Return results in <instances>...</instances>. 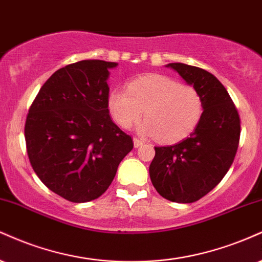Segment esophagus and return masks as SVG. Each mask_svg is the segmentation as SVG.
<instances>
[{
  "label": "esophagus",
  "instance_id": "esophagus-1",
  "mask_svg": "<svg viewBox=\"0 0 262 262\" xmlns=\"http://www.w3.org/2000/svg\"><path fill=\"white\" fill-rule=\"evenodd\" d=\"M134 144H135V147H136V148H138V147H141L142 144H144V141L141 140V138L135 137L134 138Z\"/></svg>",
  "mask_w": 262,
  "mask_h": 262
}]
</instances>
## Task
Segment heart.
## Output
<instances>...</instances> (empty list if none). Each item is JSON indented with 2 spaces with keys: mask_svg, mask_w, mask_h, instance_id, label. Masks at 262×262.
Returning <instances> with one entry per match:
<instances>
[{
  "mask_svg": "<svg viewBox=\"0 0 262 262\" xmlns=\"http://www.w3.org/2000/svg\"><path fill=\"white\" fill-rule=\"evenodd\" d=\"M107 107L116 124L124 128L136 124L144 112L147 120L141 130L165 143L190 136L204 114V101L195 88L162 75L132 79L127 91L114 89Z\"/></svg>",
  "mask_w": 262,
  "mask_h": 262,
  "instance_id": "1",
  "label": "heart"
}]
</instances>
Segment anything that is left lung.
<instances>
[{
    "mask_svg": "<svg viewBox=\"0 0 262 262\" xmlns=\"http://www.w3.org/2000/svg\"><path fill=\"white\" fill-rule=\"evenodd\" d=\"M201 95L204 114L196 130L173 146L155 147L149 177L161 196L191 204L214 189L229 170L241 138V118L224 85L207 71L167 64Z\"/></svg>",
    "mask_w": 262,
    "mask_h": 262,
    "instance_id": "left-lung-1",
    "label": "left lung"
}]
</instances>
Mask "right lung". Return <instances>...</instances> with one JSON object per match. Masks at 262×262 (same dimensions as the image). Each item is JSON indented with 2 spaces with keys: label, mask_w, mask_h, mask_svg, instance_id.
Listing matches in <instances>:
<instances>
[{
  "label": "right lung",
  "mask_w": 262,
  "mask_h": 262,
  "mask_svg": "<svg viewBox=\"0 0 262 262\" xmlns=\"http://www.w3.org/2000/svg\"><path fill=\"white\" fill-rule=\"evenodd\" d=\"M116 64L83 60L57 70L28 112L24 136L30 164L45 186L71 202L103 195L134 148L107 109L106 79Z\"/></svg>",
  "instance_id": "obj_1"
}]
</instances>
